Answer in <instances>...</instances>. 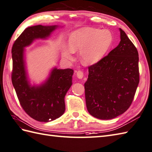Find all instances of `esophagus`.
<instances>
[{
    "instance_id": "34e87169",
    "label": "esophagus",
    "mask_w": 152,
    "mask_h": 152,
    "mask_svg": "<svg viewBox=\"0 0 152 152\" xmlns=\"http://www.w3.org/2000/svg\"><path fill=\"white\" fill-rule=\"evenodd\" d=\"M83 76H84V73L83 72H81V71H78V72H77V78L83 79Z\"/></svg>"
}]
</instances>
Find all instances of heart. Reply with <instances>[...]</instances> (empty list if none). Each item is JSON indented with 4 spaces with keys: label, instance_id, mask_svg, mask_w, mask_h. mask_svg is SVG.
Here are the masks:
<instances>
[{
    "label": "heart",
    "instance_id": "b5f03b06",
    "mask_svg": "<svg viewBox=\"0 0 152 152\" xmlns=\"http://www.w3.org/2000/svg\"><path fill=\"white\" fill-rule=\"evenodd\" d=\"M113 36L109 30L84 27L74 30L69 36V48L62 51L64 58L73 60L74 52L86 65H93L103 59L112 45Z\"/></svg>",
    "mask_w": 152,
    "mask_h": 152
}]
</instances>
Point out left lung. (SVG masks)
Listing matches in <instances>:
<instances>
[{"label":"left lung","mask_w":152,"mask_h":152,"mask_svg":"<svg viewBox=\"0 0 152 152\" xmlns=\"http://www.w3.org/2000/svg\"><path fill=\"white\" fill-rule=\"evenodd\" d=\"M116 48L88 67L85 83L87 110L101 120L122 114L132 103L139 83V53L123 30Z\"/></svg>","instance_id":"8db88e82"}]
</instances>
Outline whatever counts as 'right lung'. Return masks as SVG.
Masks as SVG:
<instances>
[{
  "mask_svg": "<svg viewBox=\"0 0 152 152\" xmlns=\"http://www.w3.org/2000/svg\"><path fill=\"white\" fill-rule=\"evenodd\" d=\"M58 27L39 25L26 28L15 40L12 49L13 86L23 109L39 122H51L64 113V97L72 85L73 70L55 67L44 81L32 85L26 69L25 48L36 39H48Z\"/></svg>",
  "mask_w": 152,
  "mask_h": 152,
  "instance_id": "right-lung-1",
  "label": "right lung"
}]
</instances>
